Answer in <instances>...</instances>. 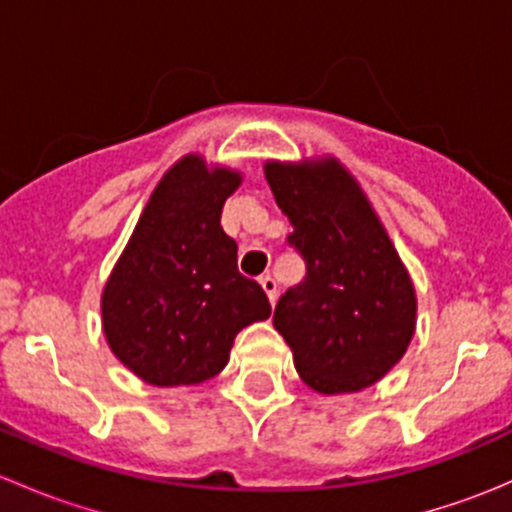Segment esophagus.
I'll return each instance as SVG.
<instances>
[{"label":"esophagus","instance_id":"34e87169","mask_svg":"<svg viewBox=\"0 0 512 512\" xmlns=\"http://www.w3.org/2000/svg\"><path fill=\"white\" fill-rule=\"evenodd\" d=\"M260 285L267 292V297H270V302L275 304V299H277V280H275V277H272V275H262L260 277Z\"/></svg>","mask_w":512,"mask_h":512}]
</instances>
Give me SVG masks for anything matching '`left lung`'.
Segmentation results:
<instances>
[{
	"mask_svg": "<svg viewBox=\"0 0 512 512\" xmlns=\"http://www.w3.org/2000/svg\"><path fill=\"white\" fill-rule=\"evenodd\" d=\"M277 205L292 223L287 245L307 275L275 307L294 366L322 394L379 381L414 337L416 297L389 235L337 163L265 165Z\"/></svg>",
	"mask_w": 512,
	"mask_h": 512,
	"instance_id": "obj_1",
	"label": "left lung"
}]
</instances>
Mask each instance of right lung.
<instances>
[{"label":"right lung","instance_id":"right-lung-1","mask_svg":"<svg viewBox=\"0 0 512 512\" xmlns=\"http://www.w3.org/2000/svg\"><path fill=\"white\" fill-rule=\"evenodd\" d=\"M232 170L188 156L165 173L103 289V332L113 354L156 386L218 374L242 327L270 317L265 289L237 270L220 227Z\"/></svg>","mask_w":512,"mask_h":512}]
</instances>
